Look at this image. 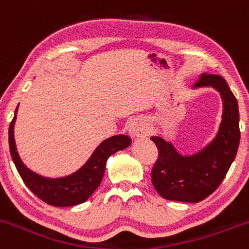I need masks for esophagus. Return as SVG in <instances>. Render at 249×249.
<instances>
[{
  "mask_svg": "<svg viewBox=\"0 0 249 249\" xmlns=\"http://www.w3.org/2000/svg\"><path fill=\"white\" fill-rule=\"evenodd\" d=\"M128 132L134 138L144 137L146 134V128H145V124L140 120L133 119L128 124Z\"/></svg>",
  "mask_w": 249,
  "mask_h": 249,
  "instance_id": "1",
  "label": "esophagus"
}]
</instances>
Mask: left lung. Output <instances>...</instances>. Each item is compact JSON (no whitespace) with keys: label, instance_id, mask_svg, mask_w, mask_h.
Here are the masks:
<instances>
[{"label":"left lung","instance_id":"1","mask_svg":"<svg viewBox=\"0 0 249 249\" xmlns=\"http://www.w3.org/2000/svg\"><path fill=\"white\" fill-rule=\"evenodd\" d=\"M213 88L223 100L218 132L202 149L183 155L171 142L151 137L159 149V160L151 172V181L163 198L197 203L216 190L233 162L240 144V114L235 95L219 75H203L193 89Z\"/></svg>","mask_w":249,"mask_h":249}]
</instances>
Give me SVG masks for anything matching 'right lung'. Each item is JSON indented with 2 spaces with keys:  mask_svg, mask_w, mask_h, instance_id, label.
<instances>
[{
  "mask_svg": "<svg viewBox=\"0 0 249 249\" xmlns=\"http://www.w3.org/2000/svg\"><path fill=\"white\" fill-rule=\"evenodd\" d=\"M17 112H18V107L8 132L12 160L25 185L38 198L54 207H71L86 202L102 183L107 159L115 152L128 147L132 142V139L128 135H112L103 140L90 155L87 162L73 173L58 178L44 177L28 168L19 156L16 139H14Z\"/></svg>",
  "mask_w": 249,
  "mask_h": 249,
  "instance_id": "obj_1",
  "label": "right lung"
}]
</instances>
